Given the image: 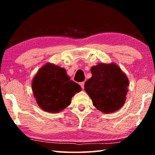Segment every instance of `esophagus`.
<instances>
[{"mask_svg":"<svg viewBox=\"0 0 155 155\" xmlns=\"http://www.w3.org/2000/svg\"><path fill=\"white\" fill-rule=\"evenodd\" d=\"M79 85H81V87L82 89H84V85H85V82H81L79 83Z\"/></svg>","mask_w":155,"mask_h":155,"instance_id":"1","label":"esophagus"}]
</instances>
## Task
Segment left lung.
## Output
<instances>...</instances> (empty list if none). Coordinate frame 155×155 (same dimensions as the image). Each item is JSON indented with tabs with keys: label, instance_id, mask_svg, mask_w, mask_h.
<instances>
[{
	"label": "left lung",
	"instance_id": "1",
	"mask_svg": "<svg viewBox=\"0 0 155 155\" xmlns=\"http://www.w3.org/2000/svg\"><path fill=\"white\" fill-rule=\"evenodd\" d=\"M92 77L85 83V90L93 105L104 114L114 113L124 105L129 81L118 65L98 64L91 68Z\"/></svg>",
	"mask_w": 155,
	"mask_h": 155
}]
</instances>
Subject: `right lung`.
I'll return each mask as SVG.
<instances>
[{
	"instance_id": "right-lung-1",
	"label": "right lung",
	"mask_w": 155,
	"mask_h": 155,
	"mask_svg": "<svg viewBox=\"0 0 155 155\" xmlns=\"http://www.w3.org/2000/svg\"><path fill=\"white\" fill-rule=\"evenodd\" d=\"M67 75L64 68L51 63L43 65L31 83L33 96L40 108L46 112L58 113L70 105L81 86Z\"/></svg>"
}]
</instances>
